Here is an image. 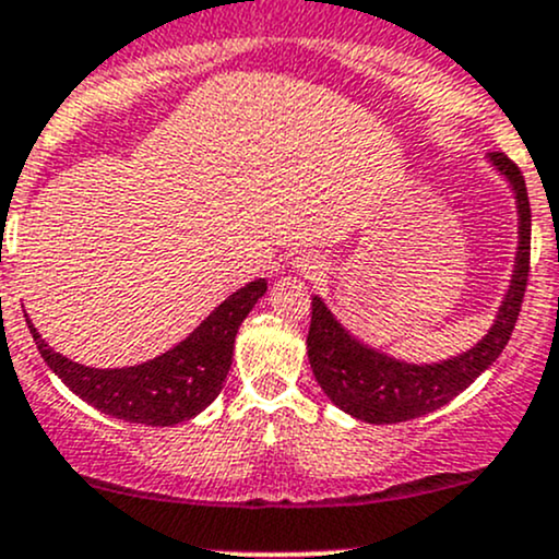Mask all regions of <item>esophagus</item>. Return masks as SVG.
<instances>
[{
  "instance_id": "1",
  "label": "esophagus",
  "mask_w": 559,
  "mask_h": 559,
  "mask_svg": "<svg viewBox=\"0 0 559 559\" xmlns=\"http://www.w3.org/2000/svg\"><path fill=\"white\" fill-rule=\"evenodd\" d=\"M294 267H297L299 275H305V278H316V275H321V270H323L321 262H318L316 257H310V254L297 257Z\"/></svg>"
}]
</instances>
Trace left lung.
<instances>
[{
	"label": "left lung",
	"mask_w": 559,
	"mask_h": 559,
	"mask_svg": "<svg viewBox=\"0 0 559 559\" xmlns=\"http://www.w3.org/2000/svg\"><path fill=\"white\" fill-rule=\"evenodd\" d=\"M490 164L507 177L518 199L520 247L514 262L512 286L493 326L475 347L459 358L432 366H411L388 358L384 353L360 345L334 321L321 297H312V318L308 331V358L316 382L334 406L369 425H395L416 416L432 414L445 406L462 390H467L507 347L523 308L525 286L531 273V201L525 177L507 153H490Z\"/></svg>",
	"instance_id": "1"
}]
</instances>
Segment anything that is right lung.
<instances>
[{
    "label": "right lung",
    "instance_id": "add662e5",
    "mask_svg": "<svg viewBox=\"0 0 559 559\" xmlns=\"http://www.w3.org/2000/svg\"><path fill=\"white\" fill-rule=\"evenodd\" d=\"M265 292V278L251 281L243 289L230 294L219 308H214L212 316L188 340L148 364L130 366V369H90L73 364L45 345L28 318L26 323L47 366L82 401L132 425L171 427L193 419L219 395L230 371L238 326Z\"/></svg>",
    "mask_w": 559,
    "mask_h": 559
}]
</instances>
